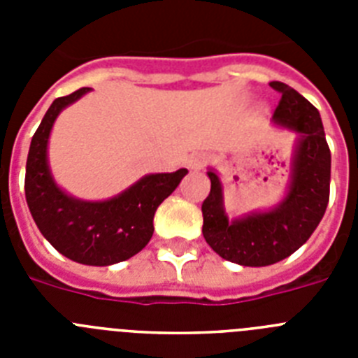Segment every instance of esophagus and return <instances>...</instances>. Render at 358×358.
Here are the masks:
<instances>
[{"label": "esophagus", "instance_id": "1", "mask_svg": "<svg viewBox=\"0 0 358 358\" xmlns=\"http://www.w3.org/2000/svg\"><path fill=\"white\" fill-rule=\"evenodd\" d=\"M208 163L206 156L204 154H192V156L188 157V161H186V164H188L189 170H194V172H197V170L204 169Z\"/></svg>", "mask_w": 358, "mask_h": 358}]
</instances>
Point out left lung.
<instances>
[{
    "label": "left lung",
    "mask_w": 358,
    "mask_h": 358,
    "mask_svg": "<svg viewBox=\"0 0 358 358\" xmlns=\"http://www.w3.org/2000/svg\"><path fill=\"white\" fill-rule=\"evenodd\" d=\"M281 93L273 123L296 134L290 179L276 206L229 218L217 170L208 169L210 195L202 202V235L224 260L243 267H265L285 260L310 238L330 199L331 156L319 110L283 82H271Z\"/></svg>",
    "instance_id": "left-lung-1"
}]
</instances>
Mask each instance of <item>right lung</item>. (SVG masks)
Segmentation results:
<instances>
[{"instance_id":"1","label":"right lung","mask_w":358,"mask_h":358,"mask_svg":"<svg viewBox=\"0 0 358 358\" xmlns=\"http://www.w3.org/2000/svg\"><path fill=\"white\" fill-rule=\"evenodd\" d=\"M90 91L82 87L57 98L46 110L28 150L24 194L37 227L57 251L77 264L106 267L129 260L147 245L156 210L188 170L147 173L106 201H84L62 189L50 169V134L57 116Z\"/></svg>"}]
</instances>
